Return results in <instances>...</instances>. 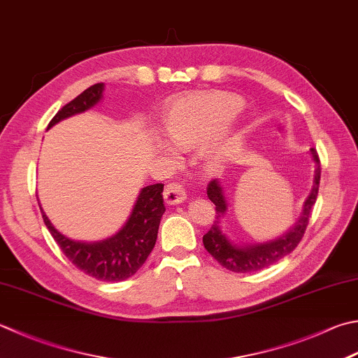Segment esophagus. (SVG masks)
<instances>
[{
  "label": "esophagus",
  "instance_id": "obj_1",
  "mask_svg": "<svg viewBox=\"0 0 358 358\" xmlns=\"http://www.w3.org/2000/svg\"><path fill=\"white\" fill-rule=\"evenodd\" d=\"M164 200L169 205H178L186 200V191L181 183H169L164 187Z\"/></svg>",
  "mask_w": 358,
  "mask_h": 358
}]
</instances>
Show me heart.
Returning a JSON list of instances; mask_svg holds the SVG:
<instances>
[{"label":"heart","mask_w":358,"mask_h":358,"mask_svg":"<svg viewBox=\"0 0 358 358\" xmlns=\"http://www.w3.org/2000/svg\"><path fill=\"white\" fill-rule=\"evenodd\" d=\"M242 101L234 94L209 93L189 97L173 105L166 116V131L171 141L189 149L200 145L219 133L239 113ZM227 155V144L214 141L208 145L206 157L219 163Z\"/></svg>","instance_id":"heart-1"}]
</instances>
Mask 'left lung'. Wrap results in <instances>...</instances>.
Here are the masks:
<instances>
[{"label":"left lung","instance_id":"1","mask_svg":"<svg viewBox=\"0 0 358 358\" xmlns=\"http://www.w3.org/2000/svg\"><path fill=\"white\" fill-rule=\"evenodd\" d=\"M313 159L317 161V171H315V183L313 189L309 195V199L306 200L304 205V213L301 220L296 223V227L293 228L289 234H285L281 239L270 243H262V245H253V247H236V245H231V242L227 239L225 236L222 234L219 229V217L225 214L227 211V201L223 197L222 187L219 181L213 180L211 183L208 185V197L215 205V222L211 227V229L203 236V245L209 255H211L217 262H219L222 267H225L229 271L236 273H251V271H259L265 267H270L287 255H290L293 250H295L309 225V220L312 217V208L317 201L318 195V187H320V177H321V166H320V157L315 149L310 150Z\"/></svg>","mask_w":358,"mask_h":358}]
</instances>
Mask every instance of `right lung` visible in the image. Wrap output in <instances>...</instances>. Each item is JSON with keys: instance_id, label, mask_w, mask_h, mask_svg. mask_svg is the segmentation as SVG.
<instances>
[{"instance_id": "add662e5", "label": "right lung", "mask_w": 358, "mask_h": 358, "mask_svg": "<svg viewBox=\"0 0 358 358\" xmlns=\"http://www.w3.org/2000/svg\"><path fill=\"white\" fill-rule=\"evenodd\" d=\"M102 90V82L94 83L74 97L71 102L63 105L48 124V129L62 119L82 113L93 107L99 102ZM163 189V183L144 187L125 227L111 239L97 243H83L68 239L51 225L43 211L41 215L62 253L69 259V262H73L74 267L101 281L117 282L135 275L155 247L159 220L166 211Z\"/></svg>"}]
</instances>
